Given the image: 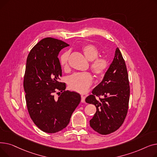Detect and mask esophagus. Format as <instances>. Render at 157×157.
<instances>
[{
    "label": "esophagus",
    "instance_id": "34e87169",
    "mask_svg": "<svg viewBox=\"0 0 157 157\" xmlns=\"http://www.w3.org/2000/svg\"><path fill=\"white\" fill-rule=\"evenodd\" d=\"M85 102V96L81 95V102L84 103Z\"/></svg>",
    "mask_w": 157,
    "mask_h": 157
}]
</instances>
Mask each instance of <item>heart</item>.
Instances as JSON below:
<instances>
[{
    "label": "heart",
    "mask_w": 157,
    "mask_h": 157,
    "mask_svg": "<svg viewBox=\"0 0 157 157\" xmlns=\"http://www.w3.org/2000/svg\"><path fill=\"white\" fill-rule=\"evenodd\" d=\"M81 50L86 59L90 61V69L94 75L98 78L103 77L109 67L108 57L105 56H98V49L92 44H87L83 46ZM69 52H65L59 58L61 67L65 70L69 67ZM92 81L93 78L91 74L88 72H84L74 73L70 76L67 80V83L71 90L83 94L87 92L91 86Z\"/></svg>",
    "instance_id": "obj_1"
}]
</instances>
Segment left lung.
Segmentation results:
<instances>
[{
	"mask_svg": "<svg viewBox=\"0 0 157 157\" xmlns=\"http://www.w3.org/2000/svg\"><path fill=\"white\" fill-rule=\"evenodd\" d=\"M130 85L127 69L118 48L101 83L85 101L94 104L97 111L90 120L95 132L107 135L117 130L124 122L128 109Z\"/></svg>",
	"mask_w": 157,
	"mask_h": 157,
	"instance_id": "1",
	"label": "left lung"
}]
</instances>
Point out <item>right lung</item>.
Listing matches in <instances>:
<instances>
[{
	"label": "right lung",
	"mask_w": 157,
	"mask_h": 157,
	"mask_svg": "<svg viewBox=\"0 0 157 157\" xmlns=\"http://www.w3.org/2000/svg\"><path fill=\"white\" fill-rule=\"evenodd\" d=\"M68 46L46 37L32 48L27 57L23 80L27 109L33 122L44 132L56 133L67 127L81 101L79 94L66 90L65 83L59 81L62 69L58 56Z\"/></svg>",
	"instance_id": "1"
}]
</instances>
